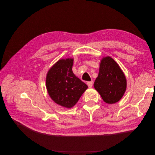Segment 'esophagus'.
Returning <instances> with one entry per match:
<instances>
[{"label":"esophagus","instance_id":"1","mask_svg":"<svg viewBox=\"0 0 155 155\" xmlns=\"http://www.w3.org/2000/svg\"><path fill=\"white\" fill-rule=\"evenodd\" d=\"M87 85H88V87L89 88H91V87H92V85H93V82H92V81H88V82L87 83Z\"/></svg>","mask_w":155,"mask_h":155}]
</instances>
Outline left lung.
<instances>
[{"instance_id": "1", "label": "left lung", "mask_w": 155, "mask_h": 155, "mask_svg": "<svg viewBox=\"0 0 155 155\" xmlns=\"http://www.w3.org/2000/svg\"><path fill=\"white\" fill-rule=\"evenodd\" d=\"M94 87L107 104H115L122 97L126 91V78L113 59L110 57L102 59Z\"/></svg>"}]
</instances>
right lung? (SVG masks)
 Masks as SVG:
<instances>
[{"instance_id":"right-lung-1","label":"right lung","mask_w":155,"mask_h":155,"mask_svg":"<svg viewBox=\"0 0 155 155\" xmlns=\"http://www.w3.org/2000/svg\"><path fill=\"white\" fill-rule=\"evenodd\" d=\"M73 59H61L48 72L46 85L50 97L56 104L71 108L78 101L87 85L74 74Z\"/></svg>"}]
</instances>
